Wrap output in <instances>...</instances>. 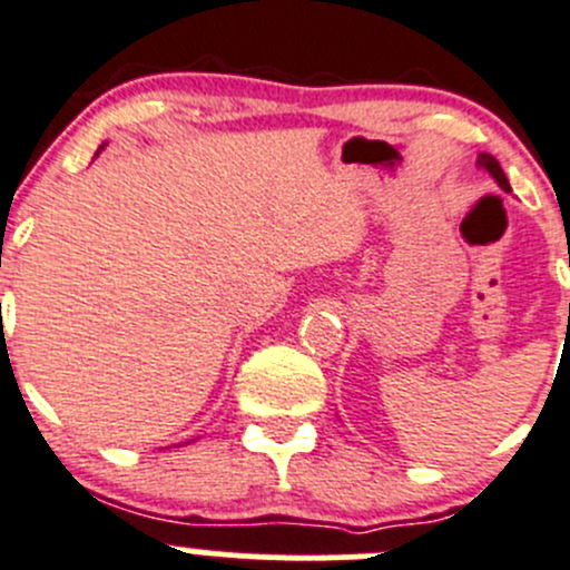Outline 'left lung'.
<instances>
[{
  "label": "left lung",
  "mask_w": 570,
  "mask_h": 570,
  "mask_svg": "<svg viewBox=\"0 0 570 570\" xmlns=\"http://www.w3.org/2000/svg\"><path fill=\"white\" fill-rule=\"evenodd\" d=\"M476 168H482V170H485V174H491V176H493V181H497L499 187L504 189V193H513V189H510L508 176H504L502 165H499L497 159L491 157V154H480V157H476Z\"/></svg>",
  "instance_id": "1"
}]
</instances>
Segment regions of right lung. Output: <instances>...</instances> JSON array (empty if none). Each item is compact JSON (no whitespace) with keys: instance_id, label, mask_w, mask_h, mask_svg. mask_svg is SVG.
Here are the masks:
<instances>
[{"instance_id":"right-lung-1","label":"right lung","mask_w":570,"mask_h":570,"mask_svg":"<svg viewBox=\"0 0 570 570\" xmlns=\"http://www.w3.org/2000/svg\"><path fill=\"white\" fill-rule=\"evenodd\" d=\"M105 146H107V142H105ZM105 146H101V148H105ZM101 148H99V151H101Z\"/></svg>"}]
</instances>
